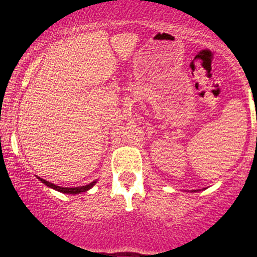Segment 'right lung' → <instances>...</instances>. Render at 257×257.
I'll return each instance as SVG.
<instances>
[{
    "label": "right lung",
    "mask_w": 257,
    "mask_h": 257,
    "mask_svg": "<svg viewBox=\"0 0 257 257\" xmlns=\"http://www.w3.org/2000/svg\"><path fill=\"white\" fill-rule=\"evenodd\" d=\"M38 179H40V180H41L42 182H43L44 185L49 186V187L54 188V189H56V191H58V192L66 193V194H78V193H82V192L89 191V189H90L91 187H92V186H93L94 184H96V181H93V182H91V184L86 185V186H82V187H72V188H68V187H61V186H57V185L51 184V182H49V181H47V180H44V179H42V178H40V177H38Z\"/></svg>",
    "instance_id": "obj_1"
}]
</instances>
